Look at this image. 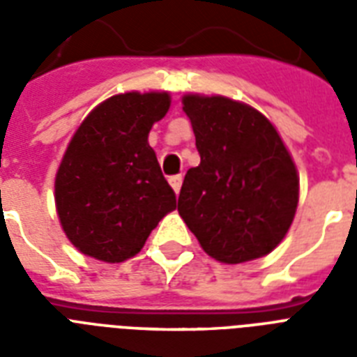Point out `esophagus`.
<instances>
[{
	"instance_id": "obj_1",
	"label": "esophagus",
	"mask_w": 357,
	"mask_h": 357,
	"mask_svg": "<svg viewBox=\"0 0 357 357\" xmlns=\"http://www.w3.org/2000/svg\"><path fill=\"white\" fill-rule=\"evenodd\" d=\"M168 183H170V187L174 189V192L176 195H179V190H181V183H183V176L179 174V176H172V178L168 179Z\"/></svg>"
}]
</instances>
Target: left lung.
<instances>
[{"label":"left lung","instance_id":"obj_1","mask_svg":"<svg viewBox=\"0 0 357 357\" xmlns=\"http://www.w3.org/2000/svg\"><path fill=\"white\" fill-rule=\"evenodd\" d=\"M200 153L187 170L178 211L213 259L237 265L271 254L298 207V170L278 129L248 103L181 98Z\"/></svg>","mask_w":357,"mask_h":357}]
</instances>
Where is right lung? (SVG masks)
I'll return each mask as SVG.
<instances>
[{"instance_id": "add662e5", "label": "right lung", "mask_w": 357, "mask_h": 357, "mask_svg": "<svg viewBox=\"0 0 357 357\" xmlns=\"http://www.w3.org/2000/svg\"><path fill=\"white\" fill-rule=\"evenodd\" d=\"M170 102L165 91L114 94L75 129L55 174V207L81 254L122 263L176 209V195L148 144Z\"/></svg>"}]
</instances>
